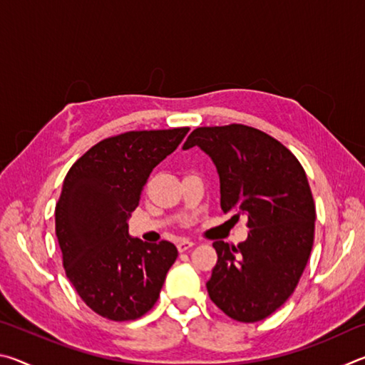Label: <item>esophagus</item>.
Here are the masks:
<instances>
[{
	"label": "esophagus",
	"instance_id": "1",
	"mask_svg": "<svg viewBox=\"0 0 365 365\" xmlns=\"http://www.w3.org/2000/svg\"><path fill=\"white\" fill-rule=\"evenodd\" d=\"M193 246H195V243L191 242V240H180V242L177 243V250L183 252V251H187L190 248H193Z\"/></svg>",
	"mask_w": 365,
	"mask_h": 365
}]
</instances>
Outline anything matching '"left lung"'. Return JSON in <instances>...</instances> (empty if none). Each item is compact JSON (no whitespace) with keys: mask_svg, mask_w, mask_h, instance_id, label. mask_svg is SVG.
Returning <instances> with one entry per match:
<instances>
[{"mask_svg":"<svg viewBox=\"0 0 365 365\" xmlns=\"http://www.w3.org/2000/svg\"><path fill=\"white\" fill-rule=\"evenodd\" d=\"M193 146L215 164L222 211L245 214L250 228L237 246L212 243L209 298L233 320L257 322L293 294L311 256L316 206L306 172L280 141L242 123L196 128L183 150Z\"/></svg>","mask_w":365,"mask_h":365,"instance_id":"8db88e82","label":"left lung"}]
</instances>
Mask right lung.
Masks as SVG:
<instances>
[{"label": "right lung", "mask_w": 365, "mask_h": 365, "mask_svg": "<svg viewBox=\"0 0 365 365\" xmlns=\"http://www.w3.org/2000/svg\"><path fill=\"white\" fill-rule=\"evenodd\" d=\"M188 127L125 132L91 146L67 172L56 205V237L67 279L91 311L115 322L156 304L178 251L170 242L128 235L153 169L177 150Z\"/></svg>", "instance_id": "obj_1"}]
</instances>
